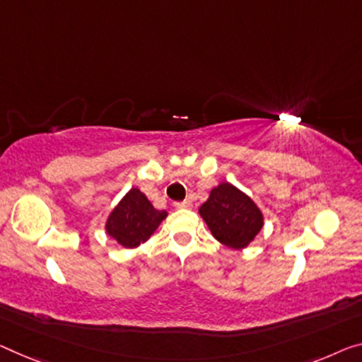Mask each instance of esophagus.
I'll use <instances>...</instances> for the list:
<instances>
[{"mask_svg": "<svg viewBox=\"0 0 362 362\" xmlns=\"http://www.w3.org/2000/svg\"><path fill=\"white\" fill-rule=\"evenodd\" d=\"M176 209H191L192 204L191 200H181V202H175Z\"/></svg>", "mask_w": 362, "mask_h": 362, "instance_id": "esophagus-1", "label": "esophagus"}]
</instances>
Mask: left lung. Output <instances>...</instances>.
<instances>
[{
    "instance_id": "1",
    "label": "left lung",
    "mask_w": 362,
    "mask_h": 362,
    "mask_svg": "<svg viewBox=\"0 0 362 362\" xmlns=\"http://www.w3.org/2000/svg\"><path fill=\"white\" fill-rule=\"evenodd\" d=\"M199 214L215 239L231 249L246 247L264 226L257 205L230 182L212 189Z\"/></svg>"
}]
</instances>
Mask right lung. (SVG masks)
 Instances as JSON below:
<instances>
[{
	"label": "right lung",
	"mask_w": 362,
	"mask_h": 362,
	"mask_svg": "<svg viewBox=\"0 0 362 362\" xmlns=\"http://www.w3.org/2000/svg\"><path fill=\"white\" fill-rule=\"evenodd\" d=\"M165 216V210L153 209L150 200L134 187L108 216L107 231L121 246L137 247L152 236Z\"/></svg>",
	"instance_id": "1"
}]
</instances>
